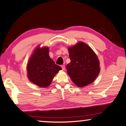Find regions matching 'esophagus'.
<instances>
[{"label": "esophagus", "instance_id": "obj_1", "mask_svg": "<svg viewBox=\"0 0 126 126\" xmlns=\"http://www.w3.org/2000/svg\"><path fill=\"white\" fill-rule=\"evenodd\" d=\"M61 67L62 68V69H63V70H65V65H61Z\"/></svg>", "mask_w": 126, "mask_h": 126}]
</instances>
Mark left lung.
<instances>
[{"instance_id": "1", "label": "left lung", "mask_w": 126, "mask_h": 126, "mask_svg": "<svg viewBox=\"0 0 126 126\" xmlns=\"http://www.w3.org/2000/svg\"><path fill=\"white\" fill-rule=\"evenodd\" d=\"M71 62L66 66L67 73L78 87L92 83L100 72V63L91 47L83 42H79L68 47Z\"/></svg>"}]
</instances>
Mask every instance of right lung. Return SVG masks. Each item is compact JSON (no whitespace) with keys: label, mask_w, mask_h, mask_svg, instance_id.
I'll return each mask as SVG.
<instances>
[{"label":"right lung","mask_w":126,"mask_h":126,"mask_svg":"<svg viewBox=\"0 0 126 126\" xmlns=\"http://www.w3.org/2000/svg\"><path fill=\"white\" fill-rule=\"evenodd\" d=\"M61 69L49 57L48 47H40L39 45L34 49L27 65L29 80L41 88L50 85L56 74Z\"/></svg>","instance_id":"1"}]
</instances>
